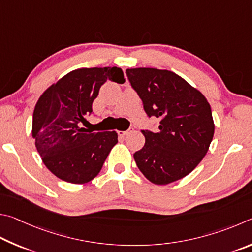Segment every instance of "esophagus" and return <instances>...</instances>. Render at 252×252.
<instances>
[{
    "label": "esophagus",
    "instance_id": "esophagus-1",
    "mask_svg": "<svg viewBox=\"0 0 252 252\" xmlns=\"http://www.w3.org/2000/svg\"><path fill=\"white\" fill-rule=\"evenodd\" d=\"M133 130H134L133 128H130V129H128V130H118L117 133H118V136H126V135L130 134Z\"/></svg>",
    "mask_w": 252,
    "mask_h": 252
}]
</instances>
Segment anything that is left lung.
<instances>
[{
  "label": "left lung",
  "mask_w": 252,
  "mask_h": 252,
  "mask_svg": "<svg viewBox=\"0 0 252 252\" xmlns=\"http://www.w3.org/2000/svg\"><path fill=\"white\" fill-rule=\"evenodd\" d=\"M130 85L149 117L160 119L158 133L142 130L145 145L134 154L149 182L167 185L184 178L208 152L215 133L206 97L183 77L167 69L127 68Z\"/></svg>",
  "instance_id": "obj_1"
}]
</instances>
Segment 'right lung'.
<instances>
[{"mask_svg": "<svg viewBox=\"0 0 252 252\" xmlns=\"http://www.w3.org/2000/svg\"><path fill=\"white\" fill-rule=\"evenodd\" d=\"M106 81L123 84L122 68L72 70L52 84L35 105V146L47 169L64 182L81 185L94 179L118 142L116 131L92 133L82 127Z\"/></svg>", "mask_w": 252, "mask_h": 252, "instance_id": "right-lung-1", "label": "right lung"}]
</instances>
